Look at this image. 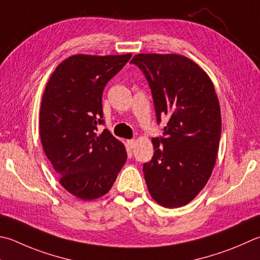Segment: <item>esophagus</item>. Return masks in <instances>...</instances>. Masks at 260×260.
Wrapping results in <instances>:
<instances>
[{
	"label": "esophagus",
	"mask_w": 260,
	"mask_h": 260,
	"mask_svg": "<svg viewBox=\"0 0 260 260\" xmlns=\"http://www.w3.org/2000/svg\"><path fill=\"white\" fill-rule=\"evenodd\" d=\"M127 144H128V146L131 149H133L134 146H135V144H136V141L135 140H128L127 141Z\"/></svg>",
	"instance_id": "esophagus-1"
}]
</instances>
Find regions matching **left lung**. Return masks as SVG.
Returning a JSON list of instances; mask_svg holds the SVG:
<instances>
[{"mask_svg": "<svg viewBox=\"0 0 260 260\" xmlns=\"http://www.w3.org/2000/svg\"><path fill=\"white\" fill-rule=\"evenodd\" d=\"M152 93L157 121L167 116L154 153L143 165L152 199L166 208L185 206L208 182L219 146L221 118L214 84L196 62L179 54H136Z\"/></svg>", "mask_w": 260, "mask_h": 260, "instance_id": "8db88e82", "label": "left lung"}]
</instances>
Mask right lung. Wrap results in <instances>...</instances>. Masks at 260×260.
I'll list each match as a JSON object with an SVG mask.
<instances>
[{
	"label": "right lung",
	"mask_w": 260,
	"mask_h": 260,
	"mask_svg": "<svg viewBox=\"0 0 260 260\" xmlns=\"http://www.w3.org/2000/svg\"><path fill=\"white\" fill-rule=\"evenodd\" d=\"M132 54H76L51 75L42 98L40 135L60 184L82 200L109 192L127 159L125 146L103 125L102 93Z\"/></svg>",
	"instance_id": "1"
}]
</instances>
